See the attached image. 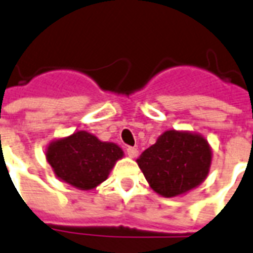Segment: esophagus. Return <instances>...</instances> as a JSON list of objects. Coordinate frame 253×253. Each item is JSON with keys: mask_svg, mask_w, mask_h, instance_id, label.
I'll use <instances>...</instances> for the list:
<instances>
[{"mask_svg": "<svg viewBox=\"0 0 253 253\" xmlns=\"http://www.w3.org/2000/svg\"><path fill=\"white\" fill-rule=\"evenodd\" d=\"M126 152H127V155L130 156V158H136L139 154L138 148H135V147H127Z\"/></svg>", "mask_w": 253, "mask_h": 253, "instance_id": "obj_1", "label": "esophagus"}]
</instances>
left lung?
I'll return each instance as SVG.
<instances>
[{"label": "left lung", "instance_id": "left-lung-1", "mask_svg": "<svg viewBox=\"0 0 253 253\" xmlns=\"http://www.w3.org/2000/svg\"><path fill=\"white\" fill-rule=\"evenodd\" d=\"M136 162L155 192L176 197L206 178L211 151L200 135L170 130L147 148Z\"/></svg>", "mask_w": 253, "mask_h": 253}]
</instances>
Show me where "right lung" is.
Segmentation results:
<instances>
[{"label": "right lung", "instance_id": "1", "mask_svg": "<svg viewBox=\"0 0 253 253\" xmlns=\"http://www.w3.org/2000/svg\"><path fill=\"white\" fill-rule=\"evenodd\" d=\"M123 151L114 143L101 142L86 131H77L49 144L47 160L59 178L83 190L95 188L107 178Z\"/></svg>", "mask_w": 253, "mask_h": 253}]
</instances>
